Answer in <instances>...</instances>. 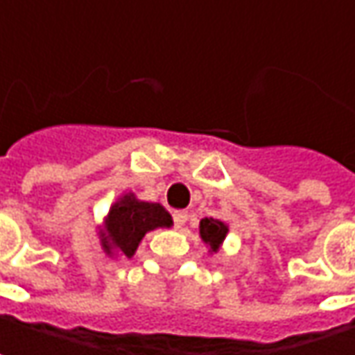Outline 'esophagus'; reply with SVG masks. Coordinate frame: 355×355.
I'll return each instance as SVG.
<instances>
[{
    "label": "esophagus",
    "mask_w": 355,
    "mask_h": 355,
    "mask_svg": "<svg viewBox=\"0 0 355 355\" xmlns=\"http://www.w3.org/2000/svg\"><path fill=\"white\" fill-rule=\"evenodd\" d=\"M187 211H173V225L178 227V229H182V227L187 223Z\"/></svg>",
    "instance_id": "esophagus-1"
}]
</instances>
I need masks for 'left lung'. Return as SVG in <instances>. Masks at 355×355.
I'll list each match as a JSON object with an SVG mask.
<instances>
[{"mask_svg": "<svg viewBox=\"0 0 355 355\" xmlns=\"http://www.w3.org/2000/svg\"><path fill=\"white\" fill-rule=\"evenodd\" d=\"M227 231H229V227L223 221H219V219L205 217V219L199 221V237H201V241L205 245H209V249L213 252L219 251L221 243L225 241Z\"/></svg>", "mask_w": 355, "mask_h": 355, "instance_id": "left-lung-1", "label": "left lung"}]
</instances>
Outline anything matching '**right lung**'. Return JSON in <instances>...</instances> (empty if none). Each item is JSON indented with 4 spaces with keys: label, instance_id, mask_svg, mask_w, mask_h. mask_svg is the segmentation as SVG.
Here are the masks:
<instances>
[{
    "label": "right lung",
    "instance_id": "add662e5",
    "mask_svg": "<svg viewBox=\"0 0 355 355\" xmlns=\"http://www.w3.org/2000/svg\"><path fill=\"white\" fill-rule=\"evenodd\" d=\"M171 225V215L159 203L140 201L134 193H126L106 215V223L101 231V245L106 254L120 252L130 259L148 231Z\"/></svg>",
    "mask_w": 355,
    "mask_h": 355
}]
</instances>
